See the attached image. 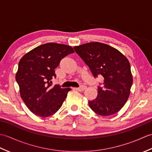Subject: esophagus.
Masks as SVG:
<instances>
[{
	"mask_svg": "<svg viewBox=\"0 0 152 152\" xmlns=\"http://www.w3.org/2000/svg\"><path fill=\"white\" fill-rule=\"evenodd\" d=\"M74 89H75L76 90H78V91H84V90L86 89V87L84 86H80V88H74Z\"/></svg>",
	"mask_w": 152,
	"mask_h": 152,
	"instance_id": "obj_1",
	"label": "esophagus"
}]
</instances>
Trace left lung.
Instances as JSON below:
<instances>
[{
    "label": "left lung",
    "mask_w": 152,
    "mask_h": 152,
    "mask_svg": "<svg viewBox=\"0 0 152 152\" xmlns=\"http://www.w3.org/2000/svg\"><path fill=\"white\" fill-rule=\"evenodd\" d=\"M74 49L93 76L101 75L104 78L102 87H98L96 98L89 101V107L102 116L116 114L127 101L133 82L127 58L115 48L97 42Z\"/></svg>",
    "instance_id": "8db88e82"
}]
</instances>
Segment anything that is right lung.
Segmentation results:
<instances>
[{"label": "right lung", "mask_w": 152, "mask_h": 152, "mask_svg": "<svg viewBox=\"0 0 152 152\" xmlns=\"http://www.w3.org/2000/svg\"><path fill=\"white\" fill-rule=\"evenodd\" d=\"M74 52L68 45L50 42L28 51L19 62L15 75L19 93L27 107L41 118L54 114L61 107L70 88L52 86L55 69L61 60Z\"/></svg>", "instance_id": "obj_1"}]
</instances>
